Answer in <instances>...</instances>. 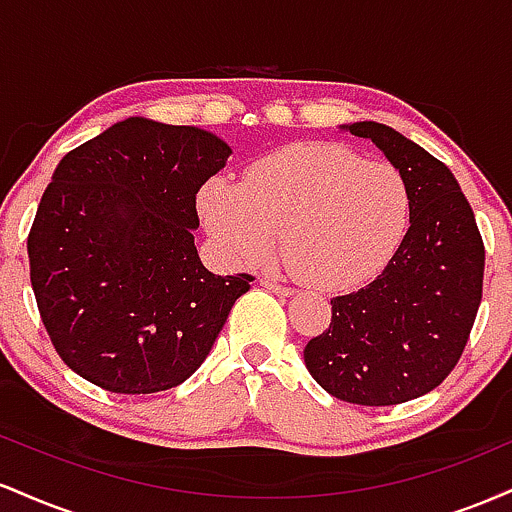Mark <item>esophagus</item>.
<instances>
[{"label":"esophagus","instance_id":"1","mask_svg":"<svg viewBox=\"0 0 512 512\" xmlns=\"http://www.w3.org/2000/svg\"><path fill=\"white\" fill-rule=\"evenodd\" d=\"M260 284L264 286V289H269L272 293H276V296H293V291L289 289V286L279 284L276 279H269V276H264V279L260 281Z\"/></svg>","mask_w":512,"mask_h":512}]
</instances>
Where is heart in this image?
<instances>
[{"label":"heart","mask_w":512,"mask_h":512,"mask_svg":"<svg viewBox=\"0 0 512 512\" xmlns=\"http://www.w3.org/2000/svg\"><path fill=\"white\" fill-rule=\"evenodd\" d=\"M199 211L236 264L267 260L281 236L298 279L337 291L385 267L407 228L409 195L392 166L315 142L252 163L243 185L209 180Z\"/></svg>","instance_id":"heart-1"}]
</instances>
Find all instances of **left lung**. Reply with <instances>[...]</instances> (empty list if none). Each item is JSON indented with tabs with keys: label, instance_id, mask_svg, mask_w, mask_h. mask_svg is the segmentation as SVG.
<instances>
[{
	"label": "left lung",
	"instance_id": "left-lung-1",
	"mask_svg": "<svg viewBox=\"0 0 512 512\" xmlns=\"http://www.w3.org/2000/svg\"><path fill=\"white\" fill-rule=\"evenodd\" d=\"M370 139L402 175L409 231L368 286L332 298V322L303 349L332 397L390 407L438 387L460 361L484 284V240L455 175L380 122L342 125Z\"/></svg>",
	"mask_w": 512,
	"mask_h": 512
}]
</instances>
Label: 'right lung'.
Here are the masks:
<instances>
[{"label":"right lung","mask_w":512,"mask_h":512,"mask_svg":"<svg viewBox=\"0 0 512 512\" xmlns=\"http://www.w3.org/2000/svg\"><path fill=\"white\" fill-rule=\"evenodd\" d=\"M231 146L127 117L62 158L28 233L31 286L55 351L88 383L151 395L209 356L250 274L216 276L192 231L197 192Z\"/></svg>","instance_id":"right-lung-1"}]
</instances>
